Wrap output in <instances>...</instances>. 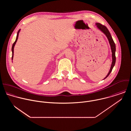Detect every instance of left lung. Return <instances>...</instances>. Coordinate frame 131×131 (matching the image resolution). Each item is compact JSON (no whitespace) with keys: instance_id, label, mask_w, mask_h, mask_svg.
I'll use <instances>...</instances> for the list:
<instances>
[{"instance_id":"obj_1","label":"left lung","mask_w":131,"mask_h":131,"mask_svg":"<svg viewBox=\"0 0 131 131\" xmlns=\"http://www.w3.org/2000/svg\"><path fill=\"white\" fill-rule=\"evenodd\" d=\"M96 25L97 26V27L101 30L102 31L107 37V38L109 41V44L110 45V47H111V52H112V59H113V62H112L111 63V65L110 67V69L109 70V71L108 72V73L107 74V75L106 76V77L104 79H106L109 75V74L110 73V72H111L112 70H113V67H114L115 65V63H116V55H115V52H116V45L113 39V38L111 36V34L110 33V32L109 31L108 29H107V28L104 26L102 25L100 23H96Z\"/></svg>"}]
</instances>
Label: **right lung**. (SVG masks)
Listing matches in <instances>:
<instances>
[{
  "mask_svg": "<svg viewBox=\"0 0 131 131\" xmlns=\"http://www.w3.org/2000/svg\"><path fill=\"white\" fill-rule=\"evenodd\" d=\"M20 31V29H19V30H18L17 31V36H16V40L15 41V42L13 43V45H12V60H13V53H14V46L17 40V39H18V34H19Z\"/></svg>",
  "mask_w": 131,
  "mask_h": 131,
  "instance_id": "right-lung-1",
  "label": "right lung"
}]
</instances>
